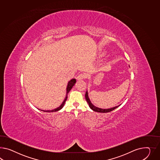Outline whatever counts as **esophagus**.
Listing matches in <instances>:
<instances>
[{
	"label": "esophagus",
	"mask_w": 160,
	"mask_h": 160,
	"mask_svg": "<svg viewBox=\"0 0 160 160\" xmlns=\"http://www.w3.org/2000/svg\"><path fill=\"white\" fill-rule=\"evenodd\" d=\"M86 78V74L84 73H82L80 74H79V75L78 76V78H77V80H82Z\"/></svg>",
	"instance_id": "esophagus-1"
}]
</instances>
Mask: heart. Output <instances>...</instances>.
I'll return each mask as SVG.
<instances>
[{
    "label": "heart",
    "mask_w": 160,
    "mask_h": 160,
    "mask_svg": "<svg viewBox=\"0 0 160 160\" xmlns=\"http://www.w3.org/2000/svg\"><path fill=\"white\" fill-rule=\"evenodd\" d=\"M105 56V53H101V55H100V56L101 57H103V56Z\"/></svg>",
    "instance_id": "b5f03b06"
}]
</instances>
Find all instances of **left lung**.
Wrapping results in <instances>:
<instances>
[{
    "instance_id": "1",
    "label": "left lung",
    "mask_w": 160,
    "mask_h": 160,
    "mask_svg": "<svg viewBox=\"0 0 160 160\" xmlns=\"http://www.w3.org/2000/svg\"><path fill=\"white\" fill-rule=\"evenodd\" d=\"M85 97H86V99L87 102V103L88 104V105L90 107V108H91V109L95 112H101V113H107L109 112H111L113 110L115 109L116 108H118V107H119L121 105H118L116 106L115 107H113V108H108V109H102V108H99L98 107H95V105H94L93 104L91 103V101L89 98V97H88V91L87 90L86 92V95H85Z\"/></svg>"
}]
</instances>
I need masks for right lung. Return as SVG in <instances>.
Wrapping results in <instances>:
<instances>
[{
	"mask_svg": "<svg viewBox=\"0 0 160 160\" xmlns=\"http://www.w3.org/2000/svg\"><path fill=\"white\" fill-rule=\"evenodd\" d=\"M76 82V80L75 78H73V79L70 80L69 82H68V86H67V87H66V97H65L64 101H63V102L61 104V105L59 107L55 108L54 109H52V110H42V109H39V110L42 111L43 112H56V111H58L61 110V109L63 108L64 107V105H65V102H66V101L67 100V98H68V94L69 93V91H70V90L72 88V87L74 86Z\"/></svg>",
	"mask_w": 160,
	"mask_h": 160,
	"instance_id": "right-lung-1",
	"label": "right lung"
}]
</instances>
